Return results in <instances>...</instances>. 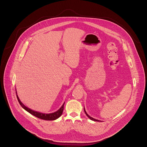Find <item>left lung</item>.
<instances>
[{
  "label": "left lung",
  "instance_id": "8db88e82",
  "mask_svg": "<svg viewBox=\"0 0 147 147\" xmlns=\"http://www.w3.org/2000/svg\"><path fill=\"white\" fill-rule=\"evenodd\" d=\"M84 112H85L86 115H87V116L88 117V118H89V119H90L91 120H92V121H97V122H100V121H99V120H97V119H94L93 118H92V117L90 116L89 115H88V114L87 113V112H86V111H85V109H84ZM100 122H101V121H100Z\"/></svg>",
  "mask_w": 147,
  "mask_h": 147
}]
</instances>
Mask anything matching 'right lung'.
<instances>
[{
  "label": "right lung",
  "mask_w": 147,
  "mask_h": 147,
  "mask_svg": "<svg viewBox=\"0 0 147 147\" xmlns=\"http://www.w3.org/2000/svg\"><path fill=\"white\" fill-rule=\"evenodd\" d=\"M17 94V92H16ZM17 98L18 99V101L20 103V104L21 105V106L27 112H28L29 113H30L31 114H32V115L37 117V118L41 119H43V120H46V121H54L57 119V118H59V117L62 115L63 112V109H64V103L63 104V105H62V107L58 109L57 111L54 112V113H40L37 111H35L34 110H32L31 109H29V108L26 107L25 105H24L21 101L20 100L17 94Z\"/></svg>",
  "instance_id": "1"
}]
</instances>
